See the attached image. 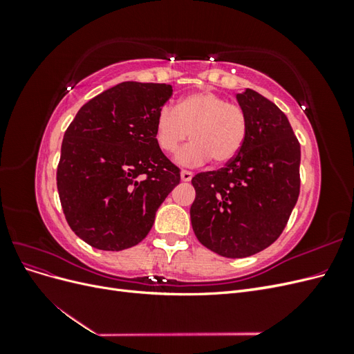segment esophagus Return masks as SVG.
<instances>
[{"label": "esophagus", "mask_w": 354, "mask_h": 354, "mask_svg": "<svg viewBox=\"0 0 354 354\" xmlns=\"http://www.w3.org/2000/svg\"><path fill=\"white\" fill-rule=\"evenodd\" d=\"M181 180L183 181H190L192 177H194V174H192V171H187V169H181Z\"/></svg>", "instance_id": "obj_1"}]
</instances>
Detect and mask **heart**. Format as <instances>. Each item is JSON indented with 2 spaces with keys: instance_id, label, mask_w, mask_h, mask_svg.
<instances>
[{
  "instance_id": "heart-1",
  "label": "heart",
  "mask_w": 354,
  "mask_h": 354,
  "mask_svg": "<svg viewBox=\"0 0 354 354\" xmlns=\"http://www.w3.org/2000/svg\"><path fill=\"white\" fill-rule=\"evenodd\" d=\"M248 130V113L241 104L205 90L186 95L174 109H160L155 140L160 151L174 153L190 136L192 142L177 155L180 164L198 165L209 158L216 164H226L241 152Z\"/></svg>"
}]
</instances>
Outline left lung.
I'll return each mask as SVG.
<instances>
[{"label":"left lung","instance_id":"1","mask_svg":"<svg viewBox=\"0 0 354 354\" xmlns=\"http://www.w3.org/2000/svg\"><path fill=\"white\" fill-rule=\"evenodd\" d=\"M238 102L250 121L241 152L192 178V227L203 246L227 259L260 252L281 236L301 183V149L286 115L250 88Z\"/></svg>","mask_w":354,"mask_h":354}]
</instances>
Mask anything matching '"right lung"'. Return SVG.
I'll list each match as a JSON object with an SVG mask.
<instances>
[{"label": "right lung", "instance_id": "add662e5", "mask_svg": "<svg viewBox=\"0 0 354 354\" xmlns=\"http://www.w3.org/2000/svg\"><path fill=\"white\" fill-rule=\"evenodd\" d=\"M168 84L121 82L78 111L62 142L59 198L69 227L103 251H122L151 232L180 183V169L155 140Z\"/></svg>", "mask_w": 354, "mask_h": 354}]
</instances>
